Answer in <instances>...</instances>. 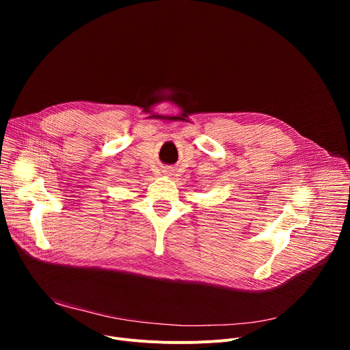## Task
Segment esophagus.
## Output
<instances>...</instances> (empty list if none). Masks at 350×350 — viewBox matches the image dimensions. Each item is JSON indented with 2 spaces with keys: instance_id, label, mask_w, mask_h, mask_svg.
<instances>
[{
  "instance_id": "obj_1",
  "label": "esophagus",
  "mask_w": 350,
  "mask_h": 350,
  "mask_svg": "<svg viewBox=\"0 0 350 350\" xmlns=\"http://www.w3.org/2000/svg\"><path fill=\"white\" fill-rule=\"evenodd\" d=\"M172 172H173V170H170V169H164V170H163V174H165V176H172Z\"/></svg>"
}]
</instances>
